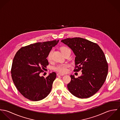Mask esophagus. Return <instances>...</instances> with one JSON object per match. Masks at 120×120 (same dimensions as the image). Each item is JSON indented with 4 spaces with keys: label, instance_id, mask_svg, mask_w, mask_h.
Returning a JSON list of instances; mask_svg holds the SVG:
<instances>
[{
    "label": "esophagus",
    "instance_id": "1",
    "mask_svg": "<svg viewBox=\"0 0 120 120\" xmlns=\"http://www.w3.org/2000/svg\"><path fill=\"white\" fill-rule=\"evenodd\" d=\"M57 76H63L64 75V74H61V73H58L57 74Z\"/></svg>",
    "mask_w": 120,
    "mask_h": 120
}]
</instances>
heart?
<instances>
[{"label": "heart", "instance_id": "b5f03b06", "mask_svg": "<svg viewBox=\"0 0 120 120\" xmlns=\"http://www.w3.org/2000/svg\"><path fill=\"white\" fill-rule=\"evenodd\" d=\"M70 50L67 47H62L60 49V50L62 53H64L65 52ZM52 51H51L49 52L48 56V60L49 61H50L52 59ZM69 67L68 64H60L56 66L54 68V70L56 71L59 72L60 73H66L68 71V68Z\"/></svg>", "mask_w": 120, "mask_h": 120}]
</instances>
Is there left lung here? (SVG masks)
I'll use <instances>...</instances> for the list:
<instances>
[{
    "label": "left lung",
    "instance_id": "8db88e82",
    "mask_svg": "<svg viewBox=\"0 0 120 120\" xmlns=\"http://www.w3.org/2000/svg\"><path fill=\"white\" fill-rule=\"evenodd\" d=\"M76 56L74 71L81 70L82 75L75 78L71 75L68 84L69 91L79 98H87L96 93L104 84L108 71V63L103 50L96 43L75 37L61 40Z\"/></svg>",
    "mask_w": 120,
    "mask_h": 120
}]
</instances>
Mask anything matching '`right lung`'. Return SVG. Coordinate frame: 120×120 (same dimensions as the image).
Here are the masks:
<instances>
[{"label":"right lung","instance_id":"obj_1","mask_svg":"<svg viewBox=\"0 0 120 120\" xmlns=\"http://www.w3.org/2000/svg\"><path fill=\"white\" fill-rule=\"evenodd\" d=\"M59 40L31 44L21 48L13 60L11 77L18 90L25 98L33 101L41 100L51 90L56 74L52 72L47 77L41 76L49 65L47 58Z\"/></svg>","mask_w":120,"mask_h":120}]
</instances>
